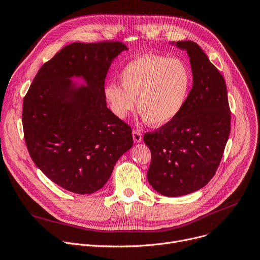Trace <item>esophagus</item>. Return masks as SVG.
Segmentation results:
<instances>
[{
    "instance_id": "34e87169",
    "label": "esophagus",
    "mask_w": 260,
    "mask_h": 260,
    "mask_svg": "<svg viewBox=\"0 0 260 260\" xmlns=\"http://www.w3.org/2000/svg\"><path fill=\"white\" fill-rule=\"evenodd\" d=\"M133 138H134L135 143H140L141 141L143 140L142 134H141L139 131H133Z\"/></svg>"
}]
</instances>
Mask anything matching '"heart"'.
I'll return each mask as SVG.
<instances>
[{
    "mask_svg": "<svg viewBox=\"0 0 260 260\" xmlns=\"http://www.w3.org/2000/svg\"><path fill=\"white\" fill-rule=\"evenodd\" d=\"M121 87L110 83L105 98L113 113L125 118L135 108L151 126L168 123L182 110L193 84L186 62L157 54L141 55L128 62L119 75Z\"/></svg>",
    "mask_w": 260,
    "mask_h": 260,
    "instance_id": "heart-1",
    "label": "heart"
}]
</instances>
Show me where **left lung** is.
I'll use <instances>...</instances> for the list:
<instances>
[{
	"instance_id": "8db88e82",
	"label": "left lung",
	"mask_w": 260,
	"mask_h": 260,
	"mask_svg": "<svg viewBox=\"0 0 260 260\" xmlns=\"http://www.w3.org/2000/svg\"><path fill=\"white\" fill-rule=\"evenodd\" d=\"M190 57L193 87L179 114L144 135L151 151L148 182L167 197L200 190L214 177L230 134V109L223 76L200 46L175 43Z\"/></svg>"
}]
</instances>
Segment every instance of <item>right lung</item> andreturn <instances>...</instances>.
Instances as JSON below:
<instances>
[{
  "label": "right lung",
  "mask_w": 260,
  "mask_h": 260,
  "mask_svg": "<svg viewBox=\"0 0 260 260\" xmlns=\"http://www.w3.org/2000/svg\"><path fill=\"white\" fill-rule=\"evenodd\" d=\"M127 46L119 41L74 42L38 70L22 104L25 141L36 166L76 194H92L109 180L133 146L132 128L107 107L105 80ZM86 85L77 86L73 77Z\"/></svg>",
  "instance_id": "1"
}]
</instances>
